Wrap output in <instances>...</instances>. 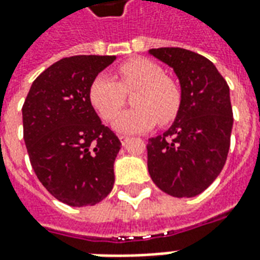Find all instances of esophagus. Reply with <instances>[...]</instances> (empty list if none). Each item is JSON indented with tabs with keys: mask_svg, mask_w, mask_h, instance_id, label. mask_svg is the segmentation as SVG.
Returning <instances> with one entry per match:
<instances>
[{
	"mask_svg": "<svg viewBox=\"0 0 260 260\" xmlns=\"http://www.w3.org/2000/svg\"><path fill=\"white\" fill-rule=\"evenodd\" d=\"M120 140H121V143L125 146L126 143H128V142H129L131 138H129V136H120Z\"/></svg>",
	"mask_w": 260,
	"mask_h": 260,
	"instance_id": "34e87169",
	"label": "esophagus"
}]
</instances>
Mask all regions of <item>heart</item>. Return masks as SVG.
Instances as JSON below:
<instances>
[{"mask_svg": "<svg viewBox=\"0 0 260 260\" xmlns=\"http://www.w3.org/2000/svg\"><path fill=\"white\" fill-rule=\"evenodd\" d=\"M118 80L98 74L89 86V101L105 120H113L124 103V92L138 89L134 105L115 117L113 128L120 134L147 132L157 122L167 125L176 118L182 105V91L154 61L135 57L118 67Z\"/></svg>", "mask_w": 260, "mask_h": 260, "instance_id": "1", "label": "heart"}]
</instances>
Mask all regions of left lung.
Returning <instances> with one entry per match:
<instances>
[{
	"label": "left lung",
	"instance_id": "obj_1",
	"mask_svg": "<svg viewBox=\"0 0 260 260\" xmlns=\"http://www.w3.org/2000/svg\"><path fill=\"white\" fill-rule=\"evenodd\" d=\"M178 77L182 105L174 124L150 138L147 168L155 186L178 199L196 197L218 178L230 147V89L207 57L183 48L150 49Z\"/></svg>",
	"mask_w": 260,
	"mask_h": 260
}]
</instances>
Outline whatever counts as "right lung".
<instances>
[{
    "mask_svg": "<svg viewBox=\"0 0 260 260\" xmlns=\"http://www.w3.org/2000/svg\"><path fill=\"white\" fill-rule=\"evenodd\" d=\"M115 56L60 59L34 80L23 105V138L42 186L70 207L106 199L114 184L120 139L102 124L89 86Z\"/></svg>",
    "mask_w": 260,
    "mask_h": 260,
    "instance_id": "1",
    "label": "right lung"
}]
</instances>
